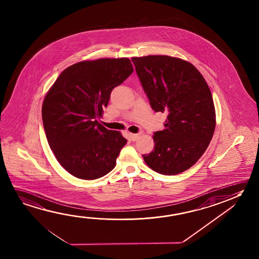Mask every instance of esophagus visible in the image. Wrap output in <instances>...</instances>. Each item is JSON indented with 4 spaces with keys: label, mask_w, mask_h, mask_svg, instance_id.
Returning <instances> with one entry per match:
<instances>
[{
    "label": "esophagus",
    "mask_w": 259,
    "mask_h": 259,
    "mask_svg": "<svg viewBox=\"0 0 259 259\" xmlns=\"http://www.w3.org/2000/svg\"><path fill=\"white\" fill-rule=\"evenodd\" d=\"M129 136H130V139H131L132 141H135L137 140L138 139V137H139V135L138 134H129Z\"/></svg>",
    "instance_id": "esophagus-1"
}]
</instances>
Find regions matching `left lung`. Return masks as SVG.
<instances>
[{
	"mask_svg": "<svg viewBox=\"0 0 259 259\" xmlns=\"http://www.w3.org/2000/svg\"><path fill=\"white\" fill-rule=\"evenodd\" d=\"M150 105L167 115L153 134L154 148L144 154L156 172L175 175L190 169L208 148L216 125L211 92L199 70L169 56L132 58Z\"/></svg>",
	"mask_w": 259,
	"mask_h": 259,
	"instance_id": "left-lung-1",
	"label": "left lung"
}]
</instances>
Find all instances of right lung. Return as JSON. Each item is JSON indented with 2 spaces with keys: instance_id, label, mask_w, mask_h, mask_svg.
Here are the masks:
<instances>
[{
  "instance_id": "right-lung-1",
  "label": "right lung",
  "mask_w": 259,
  "mask_h": 259,
  "mask_svg": "<svg viewBox=\"0 0 259 259\" xmlns=\"http://www.w3.org/2000/svg\"><path fill=\"white\" fill-rule=\"evenodd\" d=\"M134 71L130 60L100 59L68 67L42 105L48 143L60 165L82 180H96L115 168L127 140L98 123L110 94Z\"/></svg>"
}]
</instances>
